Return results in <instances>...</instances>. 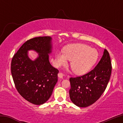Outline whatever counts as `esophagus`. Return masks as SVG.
I'll return each instance as SVG.
<instances>
[{
	"label": "esophagus",
	"instance_id": "1",
	"mask_svg": "<svg viewBox=\"0 0 123 123\" xmlns=\"http://www.w3.org/2000/svg\"><path fill=\"white\" fill-rule=\"evenodd\" d=\"M63 74H62V73L59 72V74H58V77H59V78H63Z\"/></svg>",
	"mask_w": 123,
	"mask_h": 123
}]
</instances>
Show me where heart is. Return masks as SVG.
I'll return each mask as SVG.
<instances>
[{
	"label": "heart",
	"mask_w": 123,
	"mask_h": 123,
	"mask_svg": "<svg viewBox=\"0 0 123 123\" xmlns=\"http://www.w3.org/2000/svg\"><path fill=\"white\" fill-rule=\"evenodd\" d=\"M98 53L96 49L85 44H75L68 46L63 51H57L55 54L57 66H65L71 60L70 65L74 72L83 74L89 71L96 62Z\"/></svg>",
	"instance_id": "b5f03b06"
}]
</instances>
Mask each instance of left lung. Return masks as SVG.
<instances>
[{"label": "left lung", "instance_id": "1", "mask_svg": "<svg viewBox=\"0 0 123 123\" xmlns=\"http://www.w3.org/2000/svg\"><path fill=\"white\" fill-rule=\"evenodd\" d=\"M111 69L110 55L105 49L95 68L83 75L70 78L69 95L72 103L80 107H86L95 103L107 86Z\"/></svg>", "mask_w": 123, "mask_h": 123}]
</instances>
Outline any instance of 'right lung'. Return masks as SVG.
<instances>
[{
    "mask_svg": "<svg viewBox=\"0 0 123 123\" xmlns=\"http://www.w3.org/2000/svg\"><path fill=\"white\" fill-rule=\"evenodd\" d=\"M51 38L36 37L27 40L13 56L11 73L15 87L23 98L35 105H42L50 97L57 81L59 70L51 66ZM34 49L39 54L35 61L27 56Z\"/></svg>",
    "mask_w": 123,
    "mask_h": 123,
    "instance_id": "obj_1",
    "label": "right lung"
}]
</instances>
